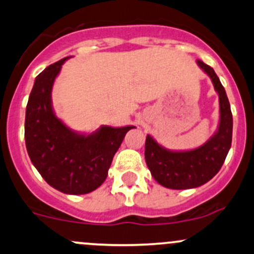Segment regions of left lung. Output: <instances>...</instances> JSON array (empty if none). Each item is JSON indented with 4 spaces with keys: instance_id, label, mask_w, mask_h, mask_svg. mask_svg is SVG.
<instances>
[{
    "instance_id": "8db88e82",
    "label": "left lung",
    "mask_w": 254,
    "mask_h": 254,
    "mask_svg": "<svg viewBox=\"0 0 254 254\" xmlns=\"http://www.w3.org/2000/svg\"><path fill=\"white\" fill-rule=\"evenodd\" d=\"M197 66L212 80L219 97L217 131L202 146L190 150H171L147 135L144 158L153 178L170 189H190L205 185L217 175L227 158L233 136V114L227 93L212 67L196 60Z\"/></svg>"
}]
</instances>
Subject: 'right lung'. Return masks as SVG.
Wrapping results in <instances>:
<instances>
[{"mask_svg": "<svg viewBox=\"0 0 254 254\" xmlns=\"http://www.w3.org/2000/svg\"><path fill=\"white\" fill-rule=\"evenodd\" d=\"M65 58L42 71L35 79L25 114V143L33 166L49 186L65 194L95 190L125 135L135 127L101 125L90 133L69 129L55 116L52 90Z\"/></svg>", "mask_w": 254, "mask_h": 254, "instance_id": "obj_1", "label": "right lung"}]
</instances>
